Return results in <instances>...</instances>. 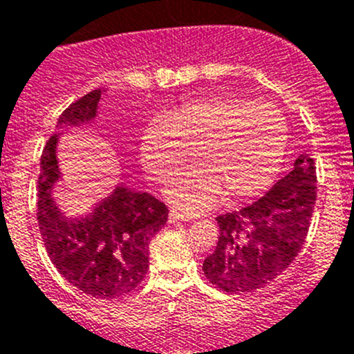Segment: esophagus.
I'll use <instances>...</instances> for the list:
<instances>
[{"label":"esophagus","instance_id":"esophagus-1","mask_svg":"<svg viewBox=\"0 0 354 354\" xmlns=\"http://www.w3.org/2000/svg\"><path fill=\"white\" fill-rule=\"evenodd\" d=\"M195 214H189V212L177 211V209H171L170 211V221L177 223V221H187V220H195Z\"/></svg>","mask_w":354,"mask_h":354}]
</instances>
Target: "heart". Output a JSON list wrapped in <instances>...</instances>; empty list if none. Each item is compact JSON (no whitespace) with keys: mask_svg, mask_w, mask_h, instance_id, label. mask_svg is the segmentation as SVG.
<instances>
[{"mask_svg":"<svg viewBox=\"0 0 354 354\" xmlns=\"http://www.w3.org/2000/svg\"><path fill=\"white\" fill-rule=\"evenodd\" d=\"M287 140L286 117L277 106L214 95L154 118L143 131L140 154L147 174L165 184L196 152L202 168L180 175L167 193L175 204L198 211L223 192L232 200L264 192L282 167Z\"/></svg>","mask_w":354,"mask_h":354,"instance_id":"heart-1","label":"heart"}]
</instances>
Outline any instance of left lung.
<instances>
[{"instance_id": "obj_1", "label": "left lung", "mask_w": 354, "mask_h": 354, "mask_svg": "<svg viewBox=\"0 0 354 354\" xmlns=\"http://www.w3.org/2000/svg\"><path fill=\"white\" fill-rule=\"evenodd\" d=\"M315 198V162L301 154L292 171L264 196L218 216V245L202 268L209 282L230 294L252 292L273 282L301 250Z\"/></svg>"}]
</instances>
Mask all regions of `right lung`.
<instances>
[{"mask_svg":"<svg viewBox=\"0 0 354 354\" xmlns=\"http://www.w3.org/2000/svg\"><path fill=\"white\" fill-rule=\"evenodd\" d=\"M102 90L72 102L58 124L77 126L95 117ZM56 140L51 136L40 158L37 220L44 245L58 273L93 298L126 296L149 270V243L168 220V207L149 193L117 187L83 220H65L51 198L60 179Z\"/></svg>","mask_w":354,"mask_h":354,"instance_id":"1","label":"right lung"}]
</instances>
